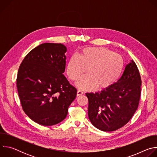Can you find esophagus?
Returning <instances> with one entry per match:
<instances>
[{
  "mask_svg": "<svg viewBox=\"0 0 157 157\" xmlns=\"http://www.w3.org/2000/svg\"><path fill=\"white\" fill-rule=\"evenodd\" d=\"M82 94H83V93L81 91H80V90H78V91H77V96H81Z\"/></svg>",
  "mask_w": 157,
  "mask_h": 157,
  "instance_id": "esophagus-1",
  "label": "esophagus"
}]
</instances>
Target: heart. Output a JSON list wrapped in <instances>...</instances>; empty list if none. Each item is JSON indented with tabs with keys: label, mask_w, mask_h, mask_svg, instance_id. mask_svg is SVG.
<instances>
[{
	"label": "heart",
	"mask_w": 157,
	"mask_h": 157,
	"mask_svg": "<svg viewBox=\"0 0 157 157\" xmlns=\"http://www.w3.org/2000/svg\"><path fill=\"white\" fill-rule=\"evenodd\" d=\"M124 68L123 58L118 53L104 47H87L73 55L66 66L69 78L76 81L81 90L104 89L113 85L119 78Z\"/></svg>",
	"instance_id": "obj_1"
}]
</instances>
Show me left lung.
<instances>
[{"mask_svg": "<svg viewBox=\"0 0 157 157\" xmlns=\"http://www.w3.org/2000/svg\"><path fill=\"white\" fill-rule=\"evenodd\" d=\"M141 84L137 66L131 60L113 85L100 92L86 93L91 124L104 132L114 131L125 125L138 108Z\"/></svg>", "mask_w": 157, "mask_h": 157, "instance_id": "left-lung-1", "label": "left lung"}]
</instances>
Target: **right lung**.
I'll list each match as a JSON object with an SVG mask.
<instances>
[{
  "label": "right lung",
  "instance_id": "add662e5",
  "mask_svg": "<svg viewBox=\"0 0 157 157\" xmlns=\"http://www.w3.org/2000/svg\"><path fill=\"white\" fill-rule=\"evenodd\" d=\"M66 52L61 43H43L30 51L19 67L17 87L22 108L40 125L63 121L76 97V89L63 75Z\"/></svg>",
  "mask_w": 157,
  "mask_h": 157
}]
</instances>
